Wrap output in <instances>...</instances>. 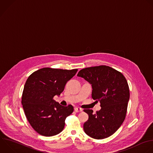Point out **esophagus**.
Listing matches in <instances>:
<instances>
[{"instance_id": "1", "label": "esophagus", "mask_w": 153, "mask_h": 153, "mask_svg": "<svg viewBox=\"0 0 153 153\" xmlns=\"http://www.w3.org/2000/svg\"><path fill=\"white\" fill-rule=\"evenodd\" d=\"M83 110L82 108H79V107H77V108H74V111L76 112H82Z\"/></svg>"}]
</instances>
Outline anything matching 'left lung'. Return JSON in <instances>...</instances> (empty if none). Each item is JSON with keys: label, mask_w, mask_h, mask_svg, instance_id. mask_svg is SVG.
<instances>
[{"label": "left lung", "mask_w": 153, "mask_h": 153, "mask_svg": "<svg viewBox=\"0 0 153 153\" xmlns=\"http://www.w3.org/2000/svg\"><path fill=\"white\" fill-rule=\"evenodd\" d=\"M77 76L91 84L92 98L100 103L101 109L93 114L92 109H84L88 120L83 130L89 136L103 139L112 135L124 122L130 98L128 83L123 74L106 65L83 68Z\"/></svg>", "instance_id": "8db88e82"}]
</instances>
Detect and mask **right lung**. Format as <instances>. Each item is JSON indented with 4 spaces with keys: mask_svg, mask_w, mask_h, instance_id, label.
Masks as SVG:
<instances>
[{
    "mask_svg": "<svg viewBox=\"0 0 153 153\" xmlns=\"http://www.w3.org/2000/svg\"><path fill=\"white\" fill-rule=\"evenodd\" d=\"M77 70L43 68L27 78L22 104L29 124L39 134L52 136L63 130L65 119L73 113L74 108L71 105L61 106L53 97L63 92L67 82Z\"/></svg>",
    "mask_w": 153,
    "mask_h": 153,
    "instance_id": "right-lung-1",
    "label": "right lung"
}]
</instances>
